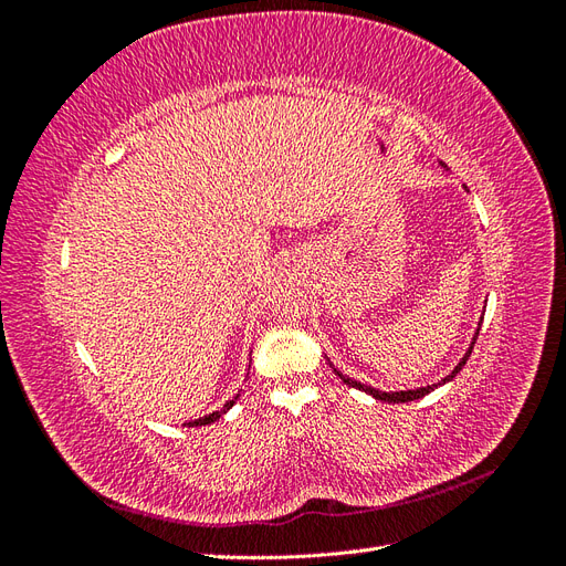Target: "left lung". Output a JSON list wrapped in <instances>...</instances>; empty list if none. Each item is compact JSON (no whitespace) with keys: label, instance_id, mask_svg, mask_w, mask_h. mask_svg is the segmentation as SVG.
I'll return each mask as SVG.
<instances>
[{"label":"left lung","instance_id":"8db88e82","mask_svg":"<svg viewBox=\"0 0 566 566\" xmlns=\"http://www.w3.org/2000/svg\"><path fill=\"white\" fill-rule=\"evenodd\" d=\"M441 167L443 169H449L447 165L441 163ZM462 188H468V186H462ZM482 321H484V314H482V318H479V325H476V331H474V337H472V342H470V347H468V352H465V356L460 358L458 361V366L451 370V375H447V378H441L439 382H434V385H427V387H418V389H403V391H380V389H375V387H370V385H364V382H358V380H354V378H349V375H345V373H339L331 361V366H333V370H335V375L337 378L345 382V385H349V387H354V389H361V391H366V394H370L373 399H378V401H387V403H406V401H416V399H422L424 394H430V391H434L437 387H441V385H447V382H451L455 375L462 370V366L468 364V358H470V354H472V349H474V342H476V337H479V328H482Z\"/></svg>","mask_w":566,"mask_h":566}]
</instances>
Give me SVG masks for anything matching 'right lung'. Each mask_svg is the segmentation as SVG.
<instances>
[{
  "label": "right lung",
  "instance_id": "1",
  "mask_svg": "<svg viewBox=\"0 0 566 566\" xmlns=\"http://www.w3.org/2000/svg\"><path fill=\"white\" fill-rule=\"evenodd\" d=\"M238 399V397H235ZM235 399H231V401H227L224 406H221L219 410H212V413L210 416H205V418H198V420H191V422H186L188 427H198V424H210V422H217L221 416H224L227 413V410L235 403Z\"/></svg>",
  "mask_w": 566,
  "mask_h": 566
}]
</instances>
